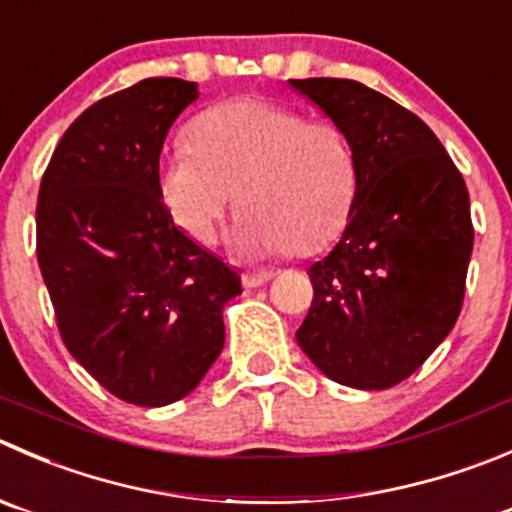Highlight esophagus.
I'll use <instances>...</instances> for the list:
<instances>
[{
    "mask_svg": "<svg viewBox=\"0 0 512 512\" xmlns=\"http://www.w3.org/2000/svg\"><path fill=\"white\" fill-rule=\"evenodd\" d=\"M272 280L270 272H245L242 275V285L245 287H262Z\"/></svg>",
    "mask_w": 512,
    "mask_h": 512,
    "instance_id": "34e87169",
    "label": "esophagus"
}]
</instances>
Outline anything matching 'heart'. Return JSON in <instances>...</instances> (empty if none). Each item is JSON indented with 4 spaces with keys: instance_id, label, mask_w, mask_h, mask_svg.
I'll return each mask as SVG.
<instances>
[{
    "instance_id": "1",
    "label": "heart",
    "mask_w": 512,
    "mask_h": 512,
    "mask_svg": "<svg viewBox=\"0 0 512 512\" xmlns=\"http://www.w3.org/2000/svg\"><path fill=\"white\" fill-rule=\"evenodd\" d=\"M189 145L165 152L160 195L172 220L200 245H215L235 192L232 247L250 260L295 250L310 255L345 227L357 165L345 132L307 122L270 99H232L195 119Z\"/></svg>"
}]
</instances>
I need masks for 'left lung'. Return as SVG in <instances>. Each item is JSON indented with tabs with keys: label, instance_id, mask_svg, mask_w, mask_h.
<instances>
[{
	"label": "left lung",
	"instance_id": "obj_1",
	"mask_svg": "<svg viewBox=\"0 0 512 512\" xmlns=\"http://www.w3.org/2000/svg\"><path fill=\"white\" fill-rule=\"evenodd\" d=\"M350 140L357 192L340 242L310 267L297 345L330 380L393 388L448 337L473 222L463 175L428 124L355 79H290Z\"/></svg>",
	"mask_w": 512,
	"mask_h": 512
}]
</instances>
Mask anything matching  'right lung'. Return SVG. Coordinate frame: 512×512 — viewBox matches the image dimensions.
<instances>
[{"label": "right lung", "instance_id": "right-lung-1", "mask_svg": "<svg viewBox=\"0 0 512 512\" xmlns=\"http://www.w3.org/2000/svg\"><path fill=\"white\" fill-rule=\"evenodd\" d=\"M200 97L152 77L84 109L39 185L37 260L59 335L119 400L162 408L200 385L225 345L240 275L172 220L160 152Z\"/></svg>", "mask_w": 512, "mask_h": 512}]
</instances>
